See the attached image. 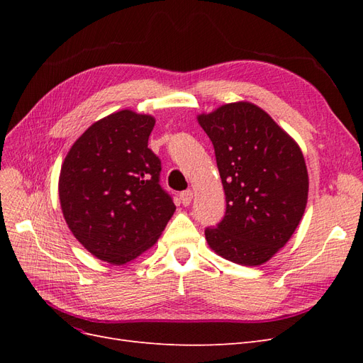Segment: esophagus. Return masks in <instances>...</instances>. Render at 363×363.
I'll list each match as a JSON object with an SVG mask.
<instances>
[{
    "label": "esophagus",
    "mask_w": 363,
    "mask_h": 363,
    "mask_svg": "<svg viewBox=\"0 0 363 363\" xmlns=\"http://www.w3.org/2000/svg\"><path fill=\"white\" fill-rule=\"evenodd\" d=\"M192 199H194V192H192L191 189L180 192V200H182V204H183V206H189L191 201H192Z\"/></svg>",
    "instance_id": "obj_1"
}]
</instances>
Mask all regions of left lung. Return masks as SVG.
<instances>
[{
  "instance_id": "obj_1",
  "label": "left lung",
  "mask_w": 363,
  "mask_h": 363,
  "mask_svg": "<svg viewBox=\"0 0 363 363\" xmlns=\"http://www.w3.org/2000/svg\"><path fill=\"white\" fill-rule=\"evenodd\" d=\"M212 140L225 213L204 230L207 244L245 267L269 260L300 224L309 177L300 147L260 107L240 101L200 115Z\"/></svg>"
}]
</instances>
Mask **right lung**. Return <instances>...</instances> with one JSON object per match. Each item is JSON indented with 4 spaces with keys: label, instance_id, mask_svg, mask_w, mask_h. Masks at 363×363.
Instances as JSON below:
<instances>
[{
    "label": "right lung",
    "instance_id": "add662e5",
    "mask_svg": "<svg viewBox=\"0 0 363 363\" xmlns=\"http://www.w3.org/2000/svg\"><path fill=\"white\" fill-rule=\"evenodd\" d=\"M155 118L121 111L74 142L60 169L62 212L77 240L123 265L156 244L175 206L160 186V159L148 148Z\"/></svg>",
    "mask_w": 363,
    "mask_h": 363
}]
</instances>
